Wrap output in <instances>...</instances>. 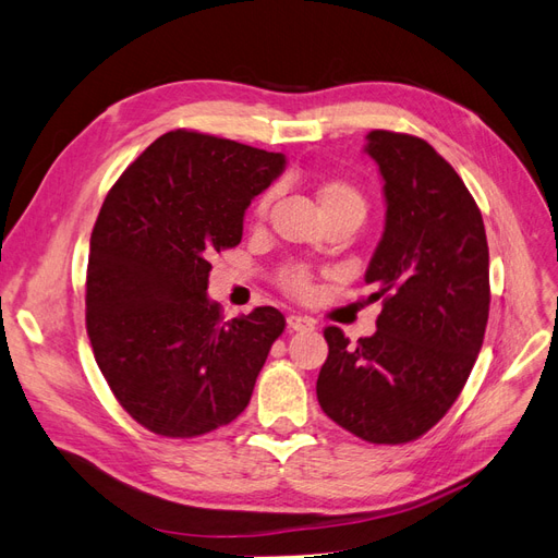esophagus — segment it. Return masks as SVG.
<instances>
[{
  "instance_id": "34e87169",
  "label": "esophagus",
  "mask_w": 558,
  "mask_h": 558,
  "mask_svg": "<svg viewBox=\"0 0 558 558\" xmlns=\"http://www.w3.org/2000/svg\"><path fill=\"white\" fill-rule=\"evenodd\" d=\"M286 324H289L291 330H310V328H314V320L307 318V316H300V314H291L289 318H286Z\"/></svg>"
}]
</instances>
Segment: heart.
Masks as SVG:
<instances>
[{"label":"heart","instance_id":"heart-1","mask_svg":"<svg viewBox=\"0 0 558 558\" xmlns=\"http://www.w3.org/2000/svg\"><path fill=\"white\" fill-rule=\"evenodd\" d=\"M318 205L324 216H337V214H351L359 216L363 221L365 216V197L363 193L356 189V185L349 181H328L318 189L316 193ZM269 199H272V193H263L260 199L253 207V218L260 221V218L267 214L269 209ZM279 286L291 295L305 298L312 291V275L305 265H289L283 267L279 272Z\"/></svg>","mask_w":558,"mask_h":558}]
</instances>
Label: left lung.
Returning a JSON list of instances; mask_svg holds the SVG:
<instances>
[{"instance_id": "1", "label": "left lung", "mask_w": 558, "mask_h": 558, "mask_svg": "<svg viewBox=\"0 0 558 558\" xmlns=\"http://www.w3.org/2000/svg\"><path fill=\"white\" fill-rule=\"evenodd\" d=\"M367 156L386 197L381 242L367 265L377 332L349 344L324 330L328 359L316 398L337 426L373 445L430 430L461 396L488 320V244L477 202L437 150L402 132L373 130Z\"/></svg>"}]
</instances>
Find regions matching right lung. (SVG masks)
Segmentation results:
<instances>
[{
  "instance_id": "add662e5",
  "label": "right lung",
  "mask_w": 558,
  "mask_h": 558,
  "mask_svg": "<svg viewBox=\"0 0 558 558\" xmlns=\"http://www.w3.org/2000/svg\"><path fill=\"white\" fill-rule=\"evenodd\" d=\"M286 167L195 130L158 137L121 174L93 228L86 330L121 408L162 437L238 418L286 328L275 307L223 320L211 258L242 242L244 211Z\"/></svg>"
}]
</instances>
